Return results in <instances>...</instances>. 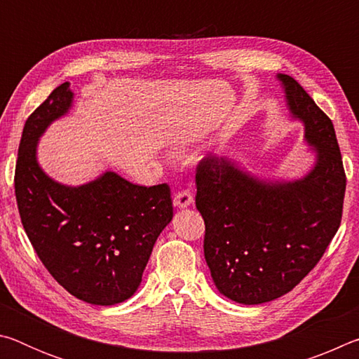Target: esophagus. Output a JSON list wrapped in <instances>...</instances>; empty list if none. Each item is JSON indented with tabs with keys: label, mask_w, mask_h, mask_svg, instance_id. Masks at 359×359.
<instances>
[{
	"label": "esophagus",
	"mask_w": 359,
	"mask_h": 359,
	"mask_svg": "<svg viewBox=\"0 0 359 359\" xmlns=\"http://www.w3.org/2000/svg\"><path fill=\"white\" fill-rule=\"evenodd\" d=\"M193 203V196L188 190H180L174 194V205L179 209H185Z\"/></svg>",
	"instance_id": "esophagus-1"
}]
</instances>
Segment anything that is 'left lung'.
<instances>
[{
	"label": "left lung",
	"instance_id": "1",
	"mask_svg": "<svg viewBox=\"0 0 359 359\" xmlns=\"http://www.w3.org/2000/svg\"><path fill=\"white\" fill-rule=\"evenodd\" d=\"M293 118L317 161L304 177L263 180L231 158H204L196 209L204 218V258L223 296L247 306L293 290L330 245L342 220L345 171L330 117L293 77L277 74Z\"/></svg>",
	"mask_w": 359,
	"mask_h": 359
}]
</instances>
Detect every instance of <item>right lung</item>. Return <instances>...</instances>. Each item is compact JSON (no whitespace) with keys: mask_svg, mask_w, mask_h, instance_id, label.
<instances>
[{"mask_svg":"<svg viewBox=\"0 0 359 359\" xmlns=\"http://www.w3.org/2000/svg\"><path fill=\"white\" fill-rule=\"evenodd\" d=\"M65 82L29 115L15 165L22 224L42 264L77 299L114 306L136 293L158 236L172 220L168 184L141 187L106 171L79 187L42 171L36 149L47 126L68 114Z\"/></svg>","mask_w":359,"mask_h":359,"instance_id":"1","label":"right lung"}]
</instances>
